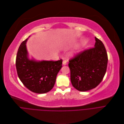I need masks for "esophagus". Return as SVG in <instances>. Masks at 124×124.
<instances>
[{
  "instance_id": "esophagus-1",
  "label": "esophagus",
  "mask_w": 124,
  "mask_h": 124,
  "mask_svg": "<svg viewBox=\"0 0 124 124\" xmlns=\"http://www.w3.org/2000/svg\"><path fill=\"white\" fill-rule=\"evenodd\" d=\"M67 60H64L63 61V65H65L66 64H67Z\"/></svg>"
}]
</instances>
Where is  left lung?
<instances>
[{"mask_svg":"<svg viewBox=\"0 0 124 124\" xmlns=\"http://www.w3.org/2000/svg\"><path fill=\"white\" fill-rule=\"evenodd\" d=\"M94 47L85 50L69 60L72 85L86 92L96 87L102 81L107 68L108 54L102 41L95 37Z\"/></svg>","mask_w":124,"mask_h":124,"instance_id":"1","label":"left lung"}]
</instances>
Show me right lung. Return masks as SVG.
<instances>
[{"label":"right lung","instance_id":"right-lung-1","mask_svg":"<svg viewBox=\"0 0 124 124\" xmlns=\"http://www.w3.org/2000/svg\"><path fill=\"white\" fill-rule=\"evenodd\" d=\"M28 39L21 43L17 51L16 66L18 76L31 92L39 94L48 93L54 85L62 59L40 62L29 60L26 46Z\"/></svg>","mask_w":124,"mask_h":124}]
</instances>
